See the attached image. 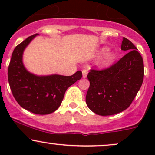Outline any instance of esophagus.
Segmentation results:
<instances>
[{"instance_id":"34e87169","label":"esophagus","mask_w":155,"mask_h":155,"mask_svg":"<svg viewBox=\"0 0 155 155\" xmlns=\"http://www.w3.org/2000/svg\"><path fill=\"white\" fill-rule=\"evenodd\" d=\"M88 71L87 70H83L82 71V77L83 78H86L87 76Z\"/></svg>"}]
</instances>
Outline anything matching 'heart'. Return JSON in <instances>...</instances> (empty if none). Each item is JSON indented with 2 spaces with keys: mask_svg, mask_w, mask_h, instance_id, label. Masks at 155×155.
Instances as JSON below:
<instances>
[{
  "mask_svg": "<svg viewBox=\"0 0 155 155\" xmlns=\"http://www.w3.org/2000/svg\"><path fill=\"white\" fill-rule=\"evenodd\" d=\"M107 47H102L97 51V54L101 55L97 60V65L102 68H106L113 65L116 60V55L112 51H108Z\"/></svg>",
  "mask_w": 155,
  "mask_h": 155,
  "instance_id": "heart-1",
  "label": "heart"
}]
</instances>
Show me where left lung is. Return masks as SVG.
<instances>
[{
  "label": "left lung",
  "mask_w": 155,
  "mask_h": 155,
  "mask_svg": "<svg viewBox=\"0 0 155 155\" xmlns=\"http://www.w3.org/2000/svg\"><path fill=\"white\" fill-rule=\"evenodd\" d=\"M121 49L127 54L107 69L90 70L86 104L94 113L108 116L127 109L141 87L144 75L143 58L130 41L123 37Z\"/></svg>",
  "instance_id": "left-lung-1"
}]
</instances>
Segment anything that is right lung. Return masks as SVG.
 Wrapping results in <instances>:
<instances>
[{
    "label": "right lung",
    "instance_id": "1",
    "mask_svg": "<svg viewBox=\"0 0 155 155\" xmlns=\"http://www.w3.org/2000/svg\"><path fill=\"white\" fill-rule=\"evenodd\" d=\"M28 37L15 47L8 65V79L14 97L21 107L36 114H49L60 107L66 90L81 79L80 71L74 75L38 76L27 70L23 53L33 38Z\"/></svg>",
    "mask_w": 155,
    "mask_h": 155
}]
</instances>
